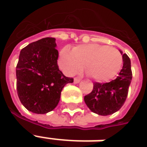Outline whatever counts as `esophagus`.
Returning a JSON list of instances; mask_svg holds the SVG:
<instances>
[{"instance_id": "esophagus-1", "label": "esophagus", "mask_w": 147, "mask_h": 147, "mask_svg": "<svg viewBox=\"0 0 147 147\" xmlns=\"http://www.w3.org/2000/svg\"><path fill=\"white\" fill-rule=\"evenodd\" d=\"M80 79H78V78H74V84H78V83H80Z\"/></svg>"}]
</instances>
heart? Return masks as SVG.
<instances>
[{"label":"heart","mask_w":147,"mask_h":147,"mask_svg":"<svg viewBox=\"0 0 147 147\" xmlns=\"http://www.w3.org/2000/svg\"><path fill=\"white\" fill-rule=\"evenodd\" d=\"M122 62L119 49L99 44L80 45L73 50L65 47L60 51L59 58V67L67 75L76 74L85 65L86 71L99 82L114 78L120 71Z\"/></svg>","instance_id":"heart-1"}]
</instances>
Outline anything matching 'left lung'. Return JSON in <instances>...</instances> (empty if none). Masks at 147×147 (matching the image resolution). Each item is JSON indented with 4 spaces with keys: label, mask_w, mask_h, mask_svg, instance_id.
<instances>
[{
    "label": "left lung",
    "mask_w": 147,
    "mask_h": 147,
    "mask_svg": "<svg viewBox=\"0 0 147 147\" xmlns=\"http://www.w3.org/2000/svg\"><path fill=\"white\" fill-rule=\"evenodd\" d=\"M122 54V52L120 51ZM123 67L116 79L109 83H94L93 90L84 96L87 106L94 113L109 115L119 111L124 105L132 80V69L129 57L122 55Z\"/></svg>",
    "instance_id": "8db88e82"
}]
</instances>
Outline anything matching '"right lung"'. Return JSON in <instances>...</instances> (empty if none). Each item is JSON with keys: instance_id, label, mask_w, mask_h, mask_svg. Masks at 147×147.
I'll return each mask as SVG.
<instances>
[{"instance_id": "right-lung-1", "label": "right lung", "mask_w": 147, "mask_h": 147, "mask_svg": "<svg viewBox=\"0 0 147 147\" xmlns=\"http://www.w3.org/2000/svg\"><path fill=\"white\" fill-rule=\"evenodd\" d=\"M56 38H43L20 52L16 67L17 92L26 109L36 114L53 111L59 103L63 88L74 82L59 70Z\"/></svg>"}]
</instances>
